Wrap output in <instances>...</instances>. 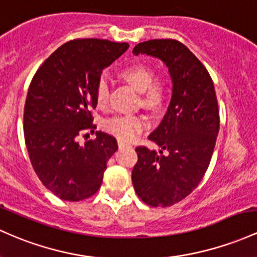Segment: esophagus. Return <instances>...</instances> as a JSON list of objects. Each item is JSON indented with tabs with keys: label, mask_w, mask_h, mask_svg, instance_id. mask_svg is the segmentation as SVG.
Wrapping results in <instances>:
<instances>
[{
	"label": "esophagus",
	"mask_w": 257,
	"mask_h": 257,
	"mask_svg": "<svg viewBox=\"0 0 257 257\" xmlns=\"http://www.w3.org/2000/svg\"><path fill=\"white\" fill-rule=\"evenodd\" d=\"M118 146H119L120 149H123V148H132L131 144L125 143V142H122V140H118Z\"/></svg>",
	"instance_id": "34e87169"
}]
</instances>
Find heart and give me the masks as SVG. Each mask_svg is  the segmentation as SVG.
Masks as SVG:
<instances>
[{
	"label": "heart",
	"instance_id": "1",
	"mask_svg": "<svg viewBox=\"0 0 257 257\" xmlns=\"http://www.w3.org/2000/svg\"><path fill=\"white\" fill-rule=\"evenodd\" d=\"M129 86L140 94V103L151 111H159L168 98V86L163 79H154L155 73L144 64H132L119 73ZM108 84L100 79L95 90V100L98 107H106L108 102ZM146 126L143 115H117L103 123V128L118 139L129 142L137 138Z\"/></svg>",
	"mask_w": 257,
	"mask_h": 257
}]
</instances>
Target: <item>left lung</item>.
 I'll return each mask as SVG.
<instances>
[{
  "label": "left lung",
  "mask_w": 257,
  "mask_h": 257,
  "mask_svg": "<svg viewBox=\"0 0 257 257\" xmlns=\"http://www.w3.org/2000/svg\"><path fill=\"white\" fill-rule=\"evenodd\" d=\"M133 53L166 64L172 97L160 125L149 135L160 150L135 149L138 162L132 182L145 204L172 206L199 185L210 165L219 131L215 86L204 64L182 42L155 39L138 44Z\"/></svg>",
  "instance_id": "obj_1"
}]
</instances>
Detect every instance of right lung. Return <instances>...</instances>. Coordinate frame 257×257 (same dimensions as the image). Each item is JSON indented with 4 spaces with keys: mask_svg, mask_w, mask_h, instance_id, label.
Here are the masks:
<instances>
[{
    "mask_svg": "<svg viewBox=\"0 0 257 257\" xmlns=\"http://www.w3.org/2000/svg\"><path fill=\"white\" fill-rule=\"evenodd\" d=\"M126 42L78 39L58 47L34 75L24 107V137L39 179L67 201L87 199L100 189L107 161L117 151L112 135L96 132L84 145L77 138L91 131L90 109L102 70L128 50Z\"/></svg>",
    "mask_w": 257,
    "mask_h": 257,
    "instance_id": "add662e5",
    "label": "right lung"
}]
</instances>
